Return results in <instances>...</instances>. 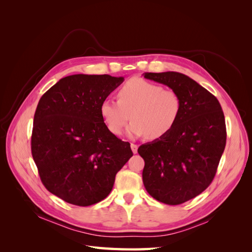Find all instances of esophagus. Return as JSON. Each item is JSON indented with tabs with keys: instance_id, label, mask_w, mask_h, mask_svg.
<instances>
[{
	"instance_id": "esophagus-1",
	"label": "esophagus",
	"mask_w": 252,
	"mask_h": 252,
	"mask_svg": "<svg viewBox=\"0 0 252 252\" xmlns=\"http://www.w3.org/2000/svg\"><path fill=\"white\" fill-rule=\"evenodd\" d=\"M130 147H131V150H132L133 154H136V152H138V145L131 144V145H130Z\"/></svg>"
}]
</instances>
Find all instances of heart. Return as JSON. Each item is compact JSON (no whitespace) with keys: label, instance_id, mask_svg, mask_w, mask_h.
Masks as SVG:
<instances>
[{"label":"heart","instance_id":"obj_1","mask_svg":"<svg viewBox=\"0 0 252 252\" xmlns=\"http://www.w3.org/2000/svg\"><path fill=\"white\" fill-rule=\"evenodd\" d=\"M118 100L105 98L100 107L106 126L116 135L122 133L131 117L127 129L130 138H163L178 123L182 111L177 91L139 78L129 80L120 88Z\"/></svg>","mask_w":252,"mask_h":252}]
</instances>
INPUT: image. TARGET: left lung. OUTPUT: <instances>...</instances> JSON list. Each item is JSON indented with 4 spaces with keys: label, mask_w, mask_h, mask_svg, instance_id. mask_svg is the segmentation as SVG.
<instances>
[{
    "label": "left lung",
    "mask_w": 252,
    "mask_h": 252,
    "mask_svg": "<svg viewBox=\"0 0 252 252\" xmlns=\"http://www.w3.org/2000/svg\"><path fill=\"white\" fill-rule=\"evenodd\" d=\"M144 78L175 90L182 101L171 131L138 149L147 192L158 202L179 205L202 193L215 178L226 145L224 113L218 98L185 74L145 72Z\"/></svg>",
    "instance_id": "left-lung-1"
}]
</instances>
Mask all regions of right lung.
Wrapping results in <instances>:
<instances>
[{"label": "right lung", "mask_w": 252, "mask_h": 252, "mask_svg": "<svg viewBox=\"0 0 252 252\" xmlns=\"http://www.w3.org/2000/svg\"><path fill=\"white\" fill-rule=\"evenodd\" d=\"M108 74L61 79L40 98L32 154L43 185L63 201L90 206L107 196L132 157L130 144L109 131L101 103L123 83Z\"/></svg>", "instance_id": "add662e5"}]
</instances>
